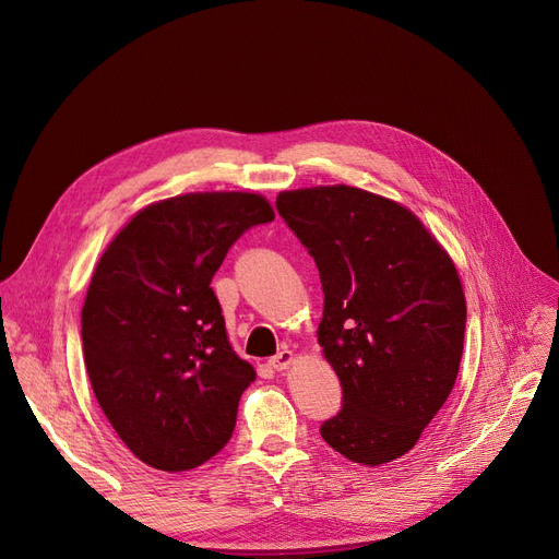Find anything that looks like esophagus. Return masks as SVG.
<instances>
[{
    "mask_svg": "<svg viewBox=\"0 0 559 559\" xmlns=\"http://www.w3.org/2000/svg\"><path fill=\"white\" fill-rule=\"evenodd\" d=\"M294 361H296V355H294V353H290V350H282L280 355H275V357L271 359V366H273L275 370H286Z\"/></svg>",
    "mask_w": 559,
    "mask_h": 559,
    "instance_id": "obj_1",
    "label": "esophagus"
}]
</instances>
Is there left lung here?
<instances>
[{
	"instance_id": "8db88e82",
	"label": "left lung",
	"mask_w": 559,
	"mask_h": 559,
	"mask_svg": "<svg viewBox=\"0 0 559 559\" xmlns=\"http://www.w3.org/2000/svg\"><path fill=\"white\" fill-rule=\"evenodd\" d=\"M275 204L323 284L316 334L343 407L321 437L364 466L407 455L460 373L466 298L453 259L414 211L357 186L282 191Z\"/></svg>"
}]
</instances>
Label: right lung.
I'll list each match as a JSON object with an SVG mask.
<instances>
[{
	"label": "right lung",
	"instance_id": "right-lung-1",
	"mask_svg": "<svg viewBox=\"0 0 559 559\" xmlns=\"http://www.w3.org/2000/svg\"><path fill=\"white\" fill-rule=\"evenodd\" d=\"M273 218L259 193L175 195L136 211L95 265L82 309L91 386L152 468H198L231 437L257 373L231 348L211 280L238 236Z\"/></svg>",
	"mask_w": 559,
	"mask_h": 559
}]
</instances>
